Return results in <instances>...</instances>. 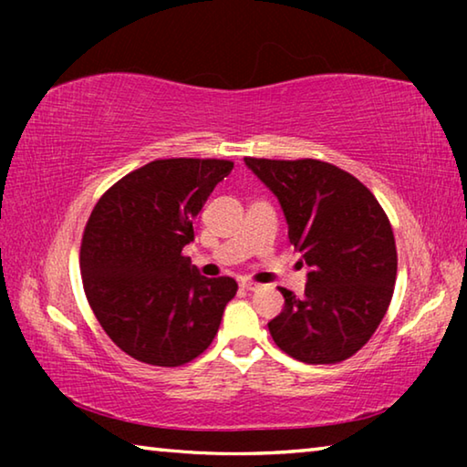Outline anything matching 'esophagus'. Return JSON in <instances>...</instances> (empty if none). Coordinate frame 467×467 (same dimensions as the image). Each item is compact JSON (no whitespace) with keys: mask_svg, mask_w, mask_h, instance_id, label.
<instances>
[{"mask_svg":"<svg viewBox=\"0 0 467 467\" xmlns=\"http://www.w3.org/2000/svg\"><path fill=\"white\" fill-rule=\"evenodd\" d=\"M241 288L253 292V290H259L262 286H259V284H255V282H243V284H241Z\"/></svg>","mask_w":467,"mask_h":467,"instance_id":"1","label":"esophagus"}]
</instances>
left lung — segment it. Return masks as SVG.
<instances>
[{
    "label": "left lung",
    "instance_id": "obj_1",
    "mask_svg": "<svg viewBox=\"0 0 467 467\" xmlns=\"http://www.w3.org/2000/svg\"><path fill=\"white\" fill-rule=\"evenodd\" d=\"M278 197L288 239L309 265L305 296L280 288L284 309L267 323L275 346L306 365L350 358L375 334L393 296L398 253L375 195L329 162L244 158Z\"/></svg>",
    "mask_w": 467,
    "mask_h": 467
}]
</instances>
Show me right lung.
<instances>
[{"instance_id":"add662e5","label":"right lung","mask_w":467,"mask_h":467,"mask_svg":"<svg viewBox=\"0 0 467 467\" xmlns=\"http://www.w3.org/2000/svg\"><path fill=\"white\" fill-rule=\"evenodd\" d=\"M228 161L167 158L125 175L94 205L80 270L86 298L107 336L131 358L181 367L212 344L233 278H205L181 255Z\"/></svg>"}]
</instances>
